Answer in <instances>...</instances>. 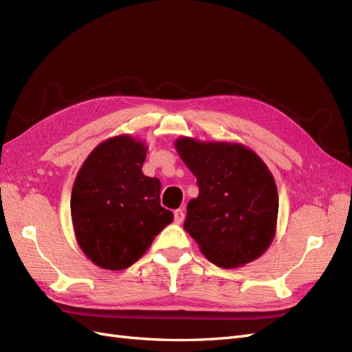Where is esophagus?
<instances>
[{
  "instance_id": "34e87169",
  "label": "esophagus",
  "mask_w": 352,
  "mask_h": 352,
  "mask_svg": "<svg viewBox=\"0 0 352 352\" xmlns=\"http://www.w3.org/2000/svg\"><path fill=\"white\" fill-rule=\"evenodd\" d=\"M184 220H185V212H184V210H182V208L176 210V211H175V221L179 223V225H180V223H182Z\"/></svg>"
}]
</instances>
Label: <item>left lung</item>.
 <instances>
[{
  "label": "left lung",
  "instance_id": "8db88e82",
  "mask_svg": "<svg viewBox=\"0 0 352 352\" xmlns=\"http://www.w3.org/2000/svg\"><path fill=\"white\" fill-rule=\"evenodd\" d=\"M175 148L197 177L184 229L204 257L223 269L260 258L276 235L279 195L261 157L236 142L180 136Z\"/></svg>",
  "mask_w": 352,
  "mask_h": 352
}]
</instances>
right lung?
Returning <instances> with one entry per match:
<instances>
[{
  "mask_svg": "<svg viewBox=\"0 0 352 352\" xmlns=\"http://www.w3.org/2000/svg\"><path fill=\"white\" fill-rule=\"evenodd\" d=\"M146 151L140 138L111 136L94 148L74 179V238L101 269H127L173 221V212L160 206L162 182L142 173Z\"/></svg>",
  "mask_w": 352,
  "mask_h": 352,
  "instance_id": "right-lung-1",
  "label": "right lung"
}]
</instances>
